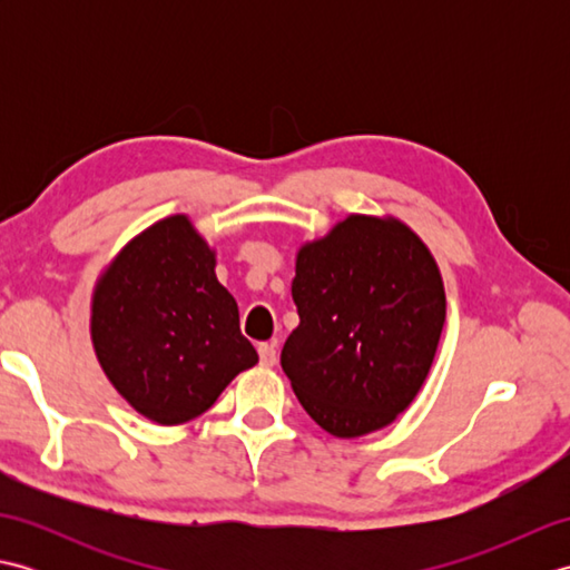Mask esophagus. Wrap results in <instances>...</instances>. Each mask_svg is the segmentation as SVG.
I'll use <instances>...</instances> for the list:
<instances>
[{"label": "esophagus", "mask_w": 570, "mask_h": 570, "mask_svg": "<svg viewBox=\"0 0 570 570\" xmlns=\"http://www.w3.org/2000/svg\"><path fill=\"white\" fill-rule=\"evenodd\" d=\"M257 353H259V362L264 367H272L276 362V345L274 343H259Z\"/></svg>", "instance_id": "obj_1"}]
</instances>
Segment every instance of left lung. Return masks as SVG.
<instances>
[{
	"label": "left lung",
	"instance_id": "left-lung-1",
	"mask_svg": "<svg viewBox=\"0 0 570 570\" xmlns=\"http://www.w3.org/2000/svg\"><path fill=\"white\" fill-rule=\"evenodd\" d=\"M292 296L282 367L321 429L357 439L414 402L445 323L439 264L416 233L350 215L298 249Z\"/></svg>",
	"mask_w": 570,
	"mask_h": 570
}]
</instances>
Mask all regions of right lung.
Here are the masks:
<instances>
[{
	"label": "right lung",
	"instance_id": "obj_1",
	"mask_svg": "<svg viewBox=\"0 0 570 570\" xmlns=\"http://www.w3.org/2000/svg\"><path fill=\"white\" fill-rule=\"evenodd\" d=\"M90 333L107 380L161 426L200 416L259 360L217 282L215 252L186 215L154 223L107 266Z\"/></svg>",
	"mask_w": 570,
	"mask_h": 570
}]
</instances>
